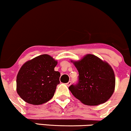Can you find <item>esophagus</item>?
<instances>
[{
    "instance_id": "obj_1",
    "label": "esophagus",
    "mask_w": 131,
    "mask_h": 131,
    "mask_svg": "<svg viewBox=\"0 0 131 131\" xmlns=\"http://www.w3.org/2000/svg\"><path fill=\"white\" fill-rule=\"evenodd\" d=\"M71 84V81H70L68 82H67V86H70Z\"/></svg>"
}]
</instances>
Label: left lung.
<instances>
[{
	"mask_svg": "<svg viewBox=\"0 0 131 131\" xmlns=\"http://www.w3.org/2000/svg\"><path fill=\"white\" fill-rule=\"evenodd\" d=\"M74 64L79 76L77 83L69 87L73 95L87 105H98L107 101L115 86V74L110 64L91 54Z\"/></svg>",
	"mask_w": 131,
	"mask_h": 131,
	"instance_id": "obj_1",
	"label": "left lung"
}]
</instances>
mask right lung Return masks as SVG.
Here are the masks:
<instances>
[{"instance_id": "1", "label": "right lung", "mask_w": 131, "mask_h": 131, "mask_svg": "<svg viewBox=\"0 0 131 131\" xmlns=\"http://www.w3.org/2000/svg\"><path fill=\"white\" fill-rule=\"evenodd\" d=\"M57 61L50 55H41L25 63L16 77V91L23 100L41 105L53 97L60 73L54 68Z\"/></svg>"}]
</instances>
